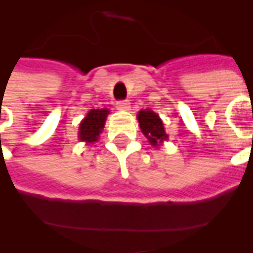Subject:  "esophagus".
<instances>
[{
  "mask_svg": "<svg viewBox=\"0 0 253 253\" xmlns=\"http://www.w3.org/2000/svg\"><path fill=\"white\" fill-rule=\"evenodd\" d=\"M117 109L118 110H128L130 109V102L128 101H119L118 103H117Z\"/></svg>",
  "mask_w": 253,
  "mask_h": 253,
  "instance_id": "1",
  "label": "esophagus"
}]
</instances>
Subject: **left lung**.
<instances>
[{"label": "left lung", "instance_id": "obj_1", "mask_svg": "<svg viewBox=\"0 0 253 253\" xmlns=\"http://www.w3.org/2000/svg\"><path fill=\"white\" fill-rule=\"evenodd\" d=\"M139 121V127L143 135L148 139L152 147H160L164 142L168 140V134L164 128V123L162 118L151 109L140 110L136 115Z\"/></svg>", "mask_w": 253, "mask_h": 253}]
</instances>
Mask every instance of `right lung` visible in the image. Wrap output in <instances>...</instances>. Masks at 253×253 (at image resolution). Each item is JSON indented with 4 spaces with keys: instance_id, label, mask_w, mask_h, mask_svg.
Masks as SVG:
<instances>
[{
    "instance_id": "add662e5",
    "label": "right lung",
    "mask_w": 253,
    "mask_h": 253,
    "mask_svg": "<svg viewBox=\"0 0 253 253\" xmlns=\"http://www.w3.org/2000/svg\"><path fill=\"white\" fill-rule=\"evenodd\" d=\"M109 114H110V110L106 107L91 109L87 111V114L85 115L79 126V140L86 144L98 142L99 134L102 132Z\"/></svg>"
}]
</instances>
